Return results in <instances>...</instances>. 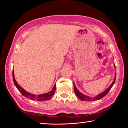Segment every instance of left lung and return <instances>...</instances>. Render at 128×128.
<instances>
[{"mask_svg": "<svg viewBox=\"0 0 128 128\" xmlns=\"http://www.w3.org/2000/svg\"><path fill=\"white\" fill-rule=\"evenodd\" d=\"M114 67H115V66H114ZM116 78V72L115 73V75H114V81L112 82V83L111 84V85H110L109 87H108L106 90L104 91V92L100 93V94H98L96 95V96H95L94 97H92H92L87 96V95H84V94H82V92H80V91L77 89V88L76 87L75 84L74 83V82H73V84H74V86L75 94H76V95H77L78 98L81 99V100H83V101L90 102V101H96L97 100H99V99H100L101 98H103L104 96H105L106 95L108 94V92H110V90L111 89L112 87L114 85V82H115Z\"/></svg>", "mask_w": 128, "mask_h": 128, "instance_id": "left-lung-1", "label": "left lung"}]
</instances>
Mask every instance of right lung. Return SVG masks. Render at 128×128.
I'll return each mask as SVG.
<instances>
[{
    "label": "right lung",
    "mask_w": 128,
    "mask_h": 128,
    "mask_svg": "<svg viewBox=\"0 0 128 128\" xmlns=\"http://www.w3.org/2000/svg\"><path fill=\"white\" fill-rule=\"evenodd\" d=\"M12 76H13V80H14V82L15 86L17 88V89L18 90L19 92H20L21 94H22L25 97L27 98H29L31 100H36L38 101H44V100H49L50 99L52 96H53L54 93L55 92L56 90V85L55 84L54 85L53 88H52V90L48 92L44 93V94H39V95H35L31 94L29 92H26V91L25 90L24 88H22L21 86L18 85V84L17 83V81H16L14 78V71L13 70L12 73Z\"/></svg>",
    "instance_id": "1"
}]
</instances>
